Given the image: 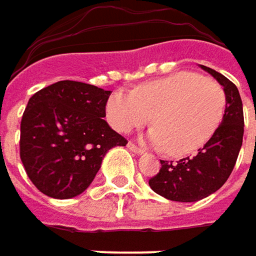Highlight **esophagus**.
<instances>
[{"label": "esophagus", "instance_id": "1", "mask_svg": "<svg viewBox=\"0 0 256 256\" xmlns=\"http://www.w3.org/2000/svg\"><path fill=\"white\" fill-rule=\"evenodd\" d=\"M128 149L130 150V152L136 154V155H143V154H144V150H143L142 148H138L134 143H132V142L128 143Z\"/></svg>", "mask_w": 256, "mask_h": 256}]
</instances>
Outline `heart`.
Listing matches in <instances>:
<instances>
[{"instance_id":"obj_1","label":"heart","mask_w":256,"mask_h":256,"mask_svg":"<svg viewBox=\"0 0 256 256\" xmlns=\"http://www.w3.org/2000/svg\"><path fill=\"white\" fill-rule=\"evenodd\" d=\"M226 106L218 82L196 72H178L140 85L133 94L116 92L107 101V117L116 130L128 133L150 122L142 139L171 155H187L207 142L218 128Z\"/></svg>"}]
</instances>
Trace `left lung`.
I'll return each mask as SVG.
<instances>
[{
	"instance_id": "8db88e82",
	"label": "left lung",
	"mask_w": 256,
	"mask_h": 256,
	"mask_svg": "<svg viewBox=\"0 0 256 256\" xmlns=\"http://www.w3.org/2000/svg\"><path fill=\"white\" fill-rule=\"evenodd\" d=\"M200 68L223 86L226 106L222 123L196 156L176 164L160 160V171L149 180L156 194L178 203H194L216 192L232 174L244 139V107L236 85L214 69Z\"/></svg>"
}]
</instances>
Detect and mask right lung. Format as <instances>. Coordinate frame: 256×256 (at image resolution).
Wrapping results in <instances>:
<instances>
[{
    "instance_id": "add662e5",
    "label": "right lung",
    "mask_w": 256,
    "mask_h": 256,
    "mask_svg": "<svg viewBox=\"0 0 256 256\" xmlns=\"http://www.w3.org/2000/svg\"><path fill=\"white\" fill-rule=\"evenodd\" d=\"M112 91L59 81L28 100L22 118L20 158L43 194L66 200L94 181L106 154L128 140L108 126L106 104Z\"/></svg>"
}]
</instances>
